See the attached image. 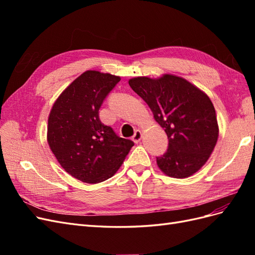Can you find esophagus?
Returning a JSON list of instances; mask_svg holds the SVG:
<instances>
[{
    "label": "esophagus",
    "instance_id": "1",
    "mask_svg": "<svg viewBox=\"0 0 255 255\" xmlns=\"http://www.w3.org/2000/svg\"><path fill=\"white\" fill-rule=\"evenodd\" d=\"M141 136H142V134H141V130H139V129H136L135 130V133H134V135H133V141L135 142V143H138L140 141V139H141Z\"/></svg>",
    "mask_w": 255,
    "mask_h": 255
}]
</instances>
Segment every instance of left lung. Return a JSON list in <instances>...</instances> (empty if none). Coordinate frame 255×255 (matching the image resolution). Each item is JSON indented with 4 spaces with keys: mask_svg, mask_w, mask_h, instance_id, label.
Returning a JSON list of instances; mask_svg holds the SVG:
<instances>
[{
    "mask_svg": "<svg viewBox=\"0 0 255 255\" xmlns=\"http://www.w3.org/2000/svg\"><path fill=\"white\" fill-rule=\"evenodd\" d=\"M128 84L149 105L168 136L167 152L156 157L160 170L175 179L196 173L210 158L218 139L217 117L211 99L173 74L158 79L137 76Z\"/></svg>",
    "mask_w": 255,
    "mask_h": 255,
    "instance_id": "obj_1",
    "label": "left lung"
}]
</instances>
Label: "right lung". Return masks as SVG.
<instances>
[{"label":"right lung","instance_id":"1","mask_svg":"<svg viewBox=\"0 0 255 255\" xmlns=\"http://www.w3.org/2000/svg\"><path fill=\"white\" fill-rule=\"evenodd\" d=\"M119 82V76L88 70L61 92L51 110L50 149L65 171L84 183L110 179L134 145L99 117L100 107Z\"/></svg>","mask_w":255,"mask_h":255}]
</instances>
